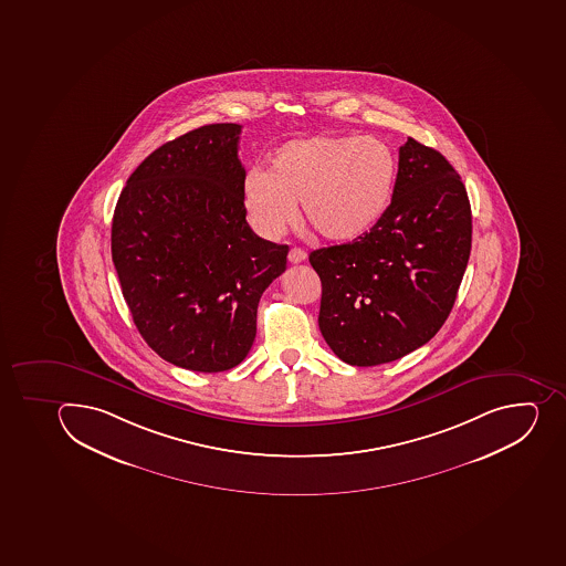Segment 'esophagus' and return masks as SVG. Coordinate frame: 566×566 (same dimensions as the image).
<instances>
[{"instance_id":"esophagus-1","label":"esophagus","mask_w":566,"mask_h":566,"mask_svg":"<svg viewBox=\"0 0 566 566\" xmlns=\"http://www.w3.org/2000/svg\"><path fill=\"white\" fill-rule=\"evenodd\" d=\"M306 260V252L300 247H292L291 252H289V261L291 263H301V261Z\"/></svg>"}]
</instances>
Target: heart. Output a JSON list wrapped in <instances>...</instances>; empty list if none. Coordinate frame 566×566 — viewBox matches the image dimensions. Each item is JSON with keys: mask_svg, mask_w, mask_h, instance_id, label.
<instances>
[{"mask_svg": "<svg viewBox=\"0 0 566 566\" xmlns=\"http://www.w3.org/2000/svg\"><path fill=\"white\" fill-rule=\"evenodd\" d=\"M395 178L394 151L379 138L317 135L281 146L269 172H249L243 202L261 237H281L301 202L305 220L321 237L352 241L380 220Z\"/></svg>", "mask_w": 566, "mask_h": 566, "instance_id": "b5f03b06", "label": "heart"}]
</instances>
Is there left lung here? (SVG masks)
I'll use <instances>...</instances> for the list:
<instances>
[{
    "label": "left lung",
    "mask_w": 566,
    "mask_h": 566,
    "mask_svg": "<svg viewBox=\"0 0 566 566\" xmlns=\"http://www.w3.org/2000/svg\"><path fill=\"white\" fill-rule=\"evenodd\" d=\"M471 237L462 178L442 153L409 137L380 220L352 243L310 252L332 352L352 366H377L433 339L457 301Z\"/></svg>",
    "instance_id": "8db88e82"
}]
</instances>
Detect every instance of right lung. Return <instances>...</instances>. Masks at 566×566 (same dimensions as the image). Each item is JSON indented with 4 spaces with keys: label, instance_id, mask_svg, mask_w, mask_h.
Wrapping results in <instances>:
<instances>
[{
    "label": "right lung",
    "instance_id": "add662e5",
    "mask_svg": "<svg viewBox=\"0 0 566 566\" xmlns=\"http://www.w3.org/2000/svg\"><path fill=\"white\" fill-rule=\"evenodd\" d=\"M240 124H209L144 158L112 221V260L133 323L164 360L217 374L245 359L258 303L289 245L247 223Z\"/></svg>",
    "mask_w": 566,
    "mask_h": 566
}]
</instances>
